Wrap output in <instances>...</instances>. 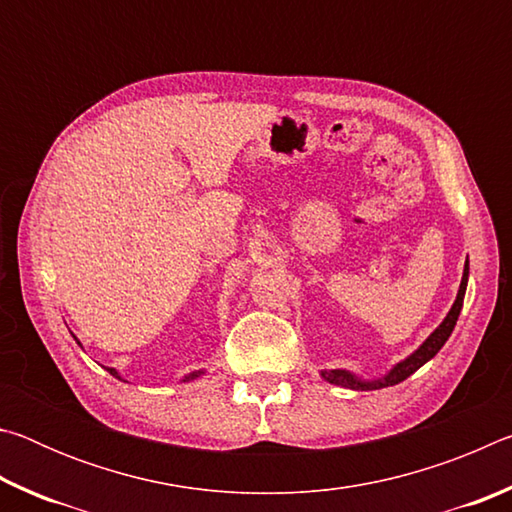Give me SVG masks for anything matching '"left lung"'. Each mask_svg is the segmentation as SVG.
Returning a JSON list of instances; mask_svg holds the SVG:
<instances>
[{
	"instance_id": "obj_1",
	"label": "left lung",
	"mask_w": 512,
	"mask_h": 512,
	"mask_svg": "<svg viewBox=\"0 0 512 512\" xmlns=\"http://www.w3.org/2000/svg\"><path fill=\"white\" fill-rule=\"evenodd\" d=\"M467 273H470V266L465 264V271H463V280H461V289H458V296L454 307L449 309L447 318L440 323V327L433 332L427 341H424L418 350H415L409 359H404L402 363H397V366L388 372L384 379H375V381H361L350 372L345 370H323L320 375L323 379H327L329 384H336V386H343V388H352V391H375V388H386V386H395L404 381L406 377H411L415 370L420 366H424L429 359H433L438 354V350L443 348L445 341L449 339V334L454 332V325L458 320V314H461L463 309V298H465V287H467Z\"/></svg>"
}]
</instances>
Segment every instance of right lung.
<instances>
[{"mask_svg":"<svg viewBox=\"0 0 512 512\" xmlns=\"http://www.w3.org/2000/svg\"><path fill=\"white\" fill-rule=\"evenodd\" d=\"M108 370H110V375H115V377H119V375H117V372H115V368H108ZM198 375H201V370H198V372H192V375H189V377H185V381H187V379H194V377H198Z\"/></svg>","mask_w":512,"mask_h":512,"instance_id":"obj_1","label":"right lung"}]
</instances>
